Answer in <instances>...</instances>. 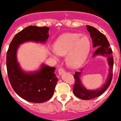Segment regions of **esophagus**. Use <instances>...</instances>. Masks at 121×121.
Segmentation results:
<instances>
[{
	"label": "esophagus",
	"instance_id": "obj_1",
	"mask_svg": "<svg viewBox=\"0 0 121 121\" xmlns=\"http://www.w3.org/2000/svg\"><path fill=\"white\" fill-rule=\"evenodd\" d=\"M65 72V69L62 68H60L58 69V73H59L60 75H61L62 73H63Z\"/></svg>",
	"mask_w": 121,
	"mask_h": 121
}]
</instances>
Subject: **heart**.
Segmentation results:
<instances>
[{
	"label": "heart",
	"mask_w": 121,
	"mask_h": 121,
	"mask_svg": "<svg viewBox=\"0 0 121 121\" xmlns=\"http://www.w3.org/2000/svg\"><path fill=\"white\" fill-rule=\"evenodd\" d=\"M55 51L50 55L57 59V55L67 54L66 63L72 68L80 67L86 59L91 49V42L88 36L80 33H66L55 41L53 44Z\"/></svg>",
	"instance_id": "heart-1"
}]
</instances>
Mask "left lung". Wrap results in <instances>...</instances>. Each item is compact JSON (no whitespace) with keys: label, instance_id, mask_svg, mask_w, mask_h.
<instances>
[{"label":"left lung","instance_id":"8db88e82","mask_svg":"<svg viewBox=\"0 0 121 121\" xmlns=\"http://www.w3.org/2000/svg\"><path fill=\"white\" fill-rule=\"evenodd\" d=\"M86 27L92 39L93 47L96 48V50L92 56H95L98 55L106 56L110 66L108 76L107 77V80L103 86L98 90L93 91L88 90L82 85L80 79V77L82 73L81 72H76L73 75V77L75 78V83L73 88V92L74 95L81 99L91 100L99 97L102 94L110 85L113 77V56L112 55V50L110 47L109 42L105 36L94 27L86 26Z\"/></svg>","mask_w":121,"mask_h":121}]
</instances>
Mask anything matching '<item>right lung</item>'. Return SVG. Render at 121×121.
Returning <instances> with one entry per match:
<instances>
[{
  "mask_svg": "<svg viewBox=\"0 0 121 121\" xmlns=\"http://www.w3.org/2000/svg\"><path fill=\"white\" fill-rule=\"evenodd\" d=\"M49 30L48 27L28 26L14 36L7 51V69L10 84L17 95L30 102H44L53 96L58 81L55 68L42 65L36 72H24L17 61V50L24 42L46 43Z\"/></svg>",
  "mask_w": 121,
  "mask_h": 121,
  "instance_id": "add662e5",
  "label": "right lung"
}]
</instances>
